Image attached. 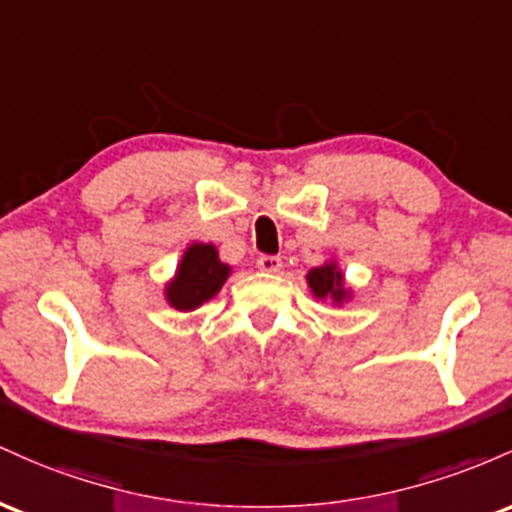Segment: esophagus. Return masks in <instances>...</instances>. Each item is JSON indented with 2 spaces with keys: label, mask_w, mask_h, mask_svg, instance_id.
<instances>
[{
  "label": "esophagus",
  "mask_w": 512,
  "mask_h": 512,
  "mask_svg": "<svg viewBox=\"0 0 512 512\" xmlns=\"http://www.w3.org/2000/svg\"><path fill=\"white\" fill-rule=\"evenodd\" d=\"M256 266L261 268L263 273H278L280 268H283V261H280V256H268V254H263V256H258Z\"/></svg>",
  "instance_id": "34e87169"
}]
</instances>
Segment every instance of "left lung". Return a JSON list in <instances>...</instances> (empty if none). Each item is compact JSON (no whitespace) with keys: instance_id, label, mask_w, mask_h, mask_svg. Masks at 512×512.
<instances>
[{"instance_id":"left-lung-1","label":"left lung","mask_w":512,"mask_h":512,"mask_svg":"<svg viewBox=\"0 0 512 512\" xmlns=\"http://www.w3.org/2000/svg\"><path fill=\"white\" fill-rule=\"evenodd\" d=\"M307 285L312 287V295L317 300H329L333 304L348 302L350 290L343 283V273L338 271L336 263H324V266L312 268L307 273Z\"/></svg>"}]
</instances>
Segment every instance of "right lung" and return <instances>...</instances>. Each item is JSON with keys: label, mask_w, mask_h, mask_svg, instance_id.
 Returning a JSON list of instances; mask_svg holds the SVG:
<instances>
[{"label": "right lung", "mask_w": 512, "mask_h": 512, "mask_svg": "<svg viewBox=\"0 0 512 512\" xmlns=\"http://www.w3.org/2000/svg\"><path fill=\"white\" fill-rule=\"evenodd\" d=\"M232 268L220 261L212 244H195L183 251L176 275L164 287L166 302L179 312H193L220 292Z\"/></svg>", "instance_id": "add662e5"}]
</instances>
